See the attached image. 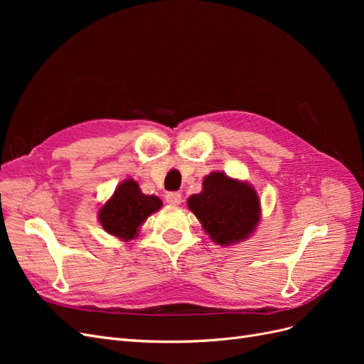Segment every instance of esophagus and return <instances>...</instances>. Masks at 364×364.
<instances>
[{"label": "esophagus", "instance_id": "1", "mask_svg": "<svg viewBox=\"0 0 364 364\" xmlns=\"http://www.w3.org/2000/svg\"><path fill=\"white\" fill-rule=\"evenodd\" d=\"M165 200H167V203H170V205H179L182 202V196H181V193L171 191L165 196Z\"/></svg>", "mask_w": 364, "mask_h": 364}]
</instances>
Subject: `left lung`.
Segmentation results:
<instances>
[{
    "instance_id": "left-lung-1",
    "label": "left lung",
    "mask_w": 364,
    "mask_h": 364,
    "mask_svg": "<svg viewBox=\"0 0 364 364\" xmlns=\"http://www.w3.org/2000/svg\"><path fill=\"white\" fill-rule=\"evenodd\" d=\"M188 208L200 220L205 232L222 246L243 241L259 222L255 190L220 171L206 176L202 193L190 197Z\"/></svg>"
}]
</instances>
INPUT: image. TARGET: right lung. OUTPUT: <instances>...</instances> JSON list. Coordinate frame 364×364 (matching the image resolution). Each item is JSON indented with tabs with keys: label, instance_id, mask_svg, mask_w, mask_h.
<instances>
[{
	"label": "right lung",
	"instance_id": "1",
	"mask_svg": "<svg viewBox=\"0 0 364 364\" xmlns=\"http://www.w3.org/2000/svg\"><path fill=\"white\" fill-rule=\"evenodd\" d=\"M161 205L159 197L142 194L139 185L127 179L117 186L111 200L102 206L98 218L107 234L129 241L136 237L139 226L150 214L156 213Z\"/></svg>",
	"mask_w": 364,
	"mask_h": 364
}]
</instances>
